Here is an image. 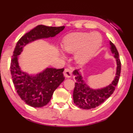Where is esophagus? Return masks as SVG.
<instances>
[{
  "label": "esophagus",
  "mask_w": 133,
  "mask_h": 133,
  "mask_svg": "<svg viewBox=\"0 0 133 133\" xmlns=\"http://www.w3.org/2000/svg\"><path fill=\"white\" fill-rule=\"evenodd\" d=\"M64 75L66 78H70L72 76V70L68 68L65 69L64 71Z\"/></svg>",
  "instance_id": "esophagus-1"
}]
</instances>
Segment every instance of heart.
<instances>
[{"instance_id":"heart-1","label":"heart","mask_w":133,"mask_h":133,"mask_svg":"<svg viewBox=\"0 0 133 133\" xmlns=\"http://www.w3.org/2000/svg\"><path fill=\"white\" fill-rule=\"evenodd\" d=\"M102 42V37L98 33H71L63 39V49L68 53L75 51V61L79 64H84L99 49Z\"/></svg>"}]
</instances>
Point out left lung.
Instances as JSON below:
<instances>
[{"label":"left lung","mask_w":133,"mask_h":133,"mask_svg":"<svg viewBox=\"0 0 133 133\" xmlns=\"http://www.w3.org/2000/svg\"><path fill=\"white\" fill-rule=\"evenodd\" d=\"M110 44L111 52L115 54L114 57L116 60L117 69L115 79L109 85L100 89H92L86 84L79 70H75L73 72L76 79L73 98L74 103L78 107L85 110L96 108L107 99L115 91L121 75V63L115 44L111 42H110Z\"/></svg>","instance_id":"left-lung-1"}]
</instances>
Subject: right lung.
I'll use <instances>...</instances> for the list:
<instances>
[{"label":"right lung","mask_w":133,"mask_h":133,"mask_svg":"<svg viewBox=\"0 0 133 133\" xmlns=\"http://www.w3.org/2000/svg\"><path fill=\"white\" fill-rule=\"evenodd\" d=\"M65 26L52 27L38 25L25 34L17 43L11 61V74L17 93L25 103L32 107H42L49 102L54 91L64 80L63 69L47 68L33 75L20 70L18 56L27 44L34 41L53 37Z\"/></svg>","instance_id":"right-lung-1"}]
</instances>
